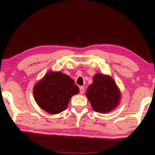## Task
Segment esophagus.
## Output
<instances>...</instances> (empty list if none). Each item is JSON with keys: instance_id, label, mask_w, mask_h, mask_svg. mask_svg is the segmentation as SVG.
Wrapping results in <instances>:
<instances>
[{"instance_id": "obj_1", "label": "esophagus", "mask_w": 155, "mask_h": 155, "mask_svg": "<svg viewBox=\"0 0 155 155\" xmlns=\"http://www.w3.org/2000/svg\"><path fill=\"white\" fill-rule=\"evenodd\" d=\"M80 94H83L84 92V87H83V86H81L80 88Z\"/></svg>"}]
</instances>
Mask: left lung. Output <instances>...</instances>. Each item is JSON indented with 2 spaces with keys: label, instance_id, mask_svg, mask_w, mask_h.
Returning a JSON list of instances; mask_svg holds the SVG:
<instances>
[{
  "label": "left lung",
  "instance_id": "8db88e82",
  "mask_svg": "<svg viewBox=\"0 0 155 155\" xmlns=\"http://www.w3.org/2000/svg\"><path fill=\"white\" fill-rule=\"evenodd\" d=\"M86 96L92 108L99 113L110 112L118 106L121 93L114 79L108 75L97 73L93 78Z\"/></svg>",
  "mask_w": 155,
  "mask_h": 155
}]
</instances>
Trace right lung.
Instances as JSON below:
<instances>
[{
  "instance_id": "1",
  "label": "right lung",
  "mask_w": 155,
  "mask_h": 155,
  "mask_svg": "<svg viewBox=\"0 0 155 155\" xmlns=\"http://www.w3.org/2000/svg\"><path fill=\"white\" fill-rule=\"evenodd\" d=\"M78 92L73 79L61 72L49 71L34 87L38 105L51 114L62 112L67 107L71 97Z\"/></svg>"
}]
</instances>
